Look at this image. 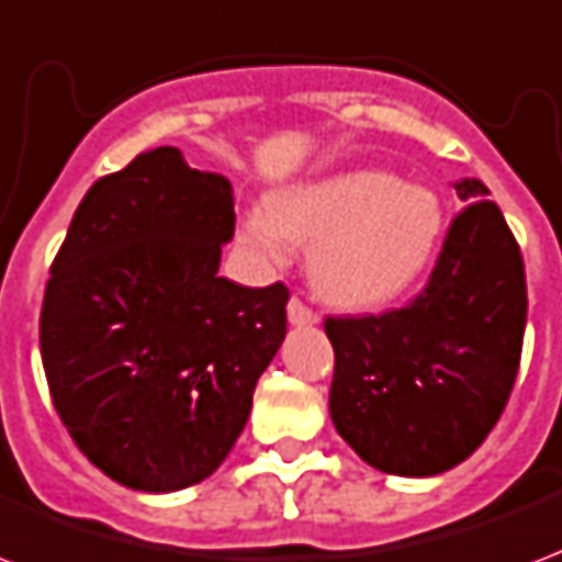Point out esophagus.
I'll return each mask as SVG.
<instances>
[{"mask_svg":"<svg viewBox=\"0 0 562 562\" xmlns=\"http://www.w3.org/2000/svg\"><path fill=\"white\" fill-rule=\"evenodd\" d=\"M286 316H290L293 326H314L316 319H319V314H316L314 307L305 305L299 296H293L286 302Z\"/></svg>","mask_w":562,"mask_h":562,"instance_id":"1","label":"esophagus"}]
</instances>
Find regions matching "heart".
I'll list each match as a JSON object with an SVG mask.
<instances>
[{
    "label": "heart",
    "instance_id": "obj_1",
    "mask_svg": "<svg viewBox=\"0 0 562 562\" xmlns=\"http://www.w3.org/2000/svg\"><path fill=\"white\" fill-rule=\"evenodd\" d=\"M445 227L441 201L387 171H346L286 189L251 210L243 243L284 260L290 243L311 248L316 293L344 307H379L403 296L432 260Z\"/></svg>",
    "mask_w": 562,
    "mask_h": 562
}]
</instances>
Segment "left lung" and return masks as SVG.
Here are the masks:
<instances>
[{
	"label": "left lung",
	"instance_id": "obj_1",
	"mask_svg": "<svg viewBox=\"0 0 562 562\" xmlns=\"http://www.w3.org/2000/svg\"><path fill=\"white\" fill-rule=\"evenodd\" d=\"M445 234L429 281L385 314L326 316L328 412L367 465L432 476L465 462L513 394L527 319L525 260L483 180Z\"/></svg>",
	"mask_w": 562,
	"mask_h": 562
}]
</instances>
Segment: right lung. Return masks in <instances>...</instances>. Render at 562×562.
I'll list each match as a JSON object with an SVG mask.
<instances>
[{"label":"right lung","instance_id":"add662e5","mask_svg":"<svg viewBox=\"0 0 562 562\" xmlns=\"http://www.w3.org/2000/svg\"><path fill=\"white\" fill-rule=\"evenodd\" d=\"M234 189L177 147L100 177L49 266L41 358L91 465L142 492L213 474L286 335V284L218 278Z\"/></svg>","mask_w":562,"mask_h":562}]
</instances>
